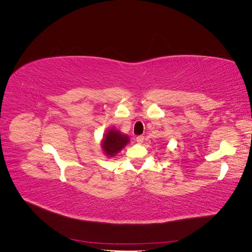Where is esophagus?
Wrapping results in <instances>:
<instances>
[{
  "instance_id": "esophagus-1",
  "label": "esophagus",
  "mask_w": 252,
  "mask_h": 252,
  "mask_svg": "<svg viewBox=\"0 0 252 252\" xmlns=\"http://www.w3.org/2000/svg\"><path fill=\"white\" fill-rule=\"evenodd\" d=\"M135 141L138 142L139 144H142V143L144 142V136H143V135H139V136H136V138H135Z\"/></svg>"
}]
</instances>
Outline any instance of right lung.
Wrapping results in <instances>:
<instances>
[{
    "label": "right lung",
    "mask_w": 252,
    "mask_h": 252,
    "mask_svg": "<svg viewBox=\"0 0 252 252\" xmlns=\"http://www.w3.org/2000/svg\"><path fill=\"white\" fill-rule=\"evenodd\" d=\"M128 143V135L122 134L119 130H116V129H109L104 134L102 141V149L106 156L112 158L119 154Z\"/></svg>",
    "instance_id": "obj_1"
}]
</instances>
